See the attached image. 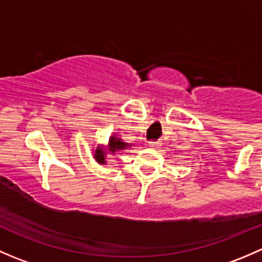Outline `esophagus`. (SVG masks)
<instances>
[{
    "label": "esophagus",
    "instance_id": "obj_1",
    "mask_svg": "<svg viewBox=\"0 0 262 262\" xmlns=\"http://www.w3.org/2000/svg\"><path fill=\"white\" fill-rule=\"evenodd\" d=\"M161 144H162V143H161L160 139H157V141H149V142H148V146H149V147H160Z\"/></svg>",
    "mask_w": 262,
    "mask_h": 262
}]
</instances>
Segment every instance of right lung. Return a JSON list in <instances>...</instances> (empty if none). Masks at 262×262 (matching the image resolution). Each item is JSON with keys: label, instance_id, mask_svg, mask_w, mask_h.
Wrapping results in <instances>:
<instances>
[{"label": "right lung", "instance_id": "add662e5", "mask_svg": "<svg viewBox=\"0 0 262 262\" xmlns=\"http://www.w3.org/2000/svg\"><path fill=\"white\" fill-rule=\"evenodd\" d=\"M126 147H130L128 143H124L121 142L120 139H118L116 137H112L109 142V148H110V152L115 153L116 150L119 149H125ZM95 158L99 163H105V150L101 149V148H97L96 152H95Z\"/></svg>", "mask_w": 262, "mask_h": 262}]
</instances>
